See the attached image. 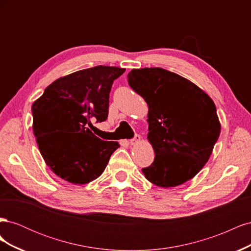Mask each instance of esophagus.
Returning <instances> with one entry per match:
<instances>
[{
    "label": "esophagus",
    "instance_id": "1",
    "mask_svg": "<svg viewBox=\"0 0 251 251\" xmlns=\"http://www.w3.org/2000/svg\"><path fill=\"white\" fill-rule=\"evenodd\" d=\"M140 139H141L140 136H139V135H136L134 139H131V140H130L131 146H135V144H137V143L140 141Z\"/></svg>",
    "mask_w": 251,
    "mask_h": 251
}]
</instances>
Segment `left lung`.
Instances as JSON below:
<instances>
[{"label": "left lung", "mask_w": 251, "mask_h": 251, "mask_svg": "<svg viewBox=\"0 0 251 251\" xmlns=\"http://www.w3.org/2000/svg\"><path fill=\"white\" fill-rule=\"evenodd\" d=\"M127 77L149 107L155 159L142 169L144 177L164 188L185 183L208 161L221 132L215 102L191 80L161 68L133 69Z\"/></svg>", "instance_id": "8db88e82"}]
</instances>
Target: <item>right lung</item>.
<instances>
[{
    "label": "right lung",
    "instance_id": "right-lung-1",
    "mask_svg": "<svg viewBox=\"0 0 251 251\" xmlns=\"http://www.w3.org/2000/svg\"><path fill=\"white\" fill-rule=\"evenodd\" d=\"M124 68L96 66L53 81L32 104L33 132L48 168L72 184H86L103 173L119 144L101 141L93 121L108 117L113 81Z\"/></svg>",
    "mask_w": 251,
    "mask_h": 251
}]
</instances>
